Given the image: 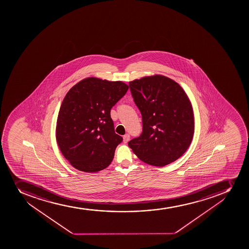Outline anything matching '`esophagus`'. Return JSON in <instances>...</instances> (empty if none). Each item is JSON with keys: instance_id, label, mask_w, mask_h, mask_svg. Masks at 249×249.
<instances>
[{"instance_id": "esophagus-1", "label": "esophagus", "mask_w": 249, "mask_h": 249, "mask_svg": "<svg viewBox=\"0 0 249 249\" xmlns=\"http://www.w3.org/2000/svg\"><path fill=\"white\" fill-rule=\"evenodd\" d=\"M129 141H130V136H129L128 134L123 136V142L124 143H126Z\"/></svg>"}]
</instances>
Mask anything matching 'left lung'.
Listing matches in <instances>:
<instances>
[{"label": "left lung", "mask_w": 249, "mask_h": 249, "mask_svg": "<svg viewBox=\"0 0 249 249\" xmlns=\"http://www.w3.org/2000/svg\"><path fill=\"white\" fill-rule=\"evenodd\" d=\"M134 101L141 111L143 131L129 141L140 160L162 167L178 160L192 143L194 112L179 84L161 74L129 82Z\"/></svg>", "instance_id": "8db88e82"}]
</instances>
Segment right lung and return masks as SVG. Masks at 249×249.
Segmentation results:
<instances>
[{"label":"right lung","instance_id":"1","mask_svg":"<svg viewBox=\"0 0 249 249\" xmlns=\"http://www.w3.org/2000/svg\"><path fill=\"white\" fill-rule=\"evenodd\" d=\"M128 89L122 81L89 77L67 92L57 116L56 140L73 167L93 173L110 165L123 141L114 131L111 108Z\"/></svg>","mask_w":249,"mask_h":249}]
</instances>
